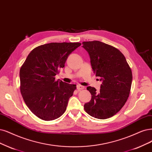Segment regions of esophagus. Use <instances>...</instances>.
<instances>
[{"mask_svg":"<svg viewBox=\"0 0 152 152\" xmlns=\"http://www.w3.org/2000/svg\"><path fill=\"white\" fill-rule=\"evenodd\" d=\"M85 89V87H84V86H83L80 85H77V90H79V91L82 90V89Z\"/></svg>","mask_w":152,"mask_h":152,"instance_id":"34e87169","label":"esophagus"}]
</instances>
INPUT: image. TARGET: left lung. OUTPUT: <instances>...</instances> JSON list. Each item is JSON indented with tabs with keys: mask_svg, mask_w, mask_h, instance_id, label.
<instances>
[{
	"mask_svg": "<svg viewBox=\"0 0 152 152\" xmlns=\"http://www.w3.org/2000/svg\"><path fill=\"white\" fill-rule=\"evenodd\" d=\"M82 44L90 57L94 73L102 81L99 92L93 87H87L91 99L84 108L96 118H109L126 102L132 86V70L124 55L115 47L98 41Z\"/></svg>",
	"mask_w": 152,
	"mask_h": 152,
	"instance_id": "1",
	"label": "left lung"
}]
</instances>
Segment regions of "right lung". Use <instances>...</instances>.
<instances>
[{
  "label": "right lung",
  "mask_w": 152,
  "mask_h": 152,
  "mask_svg": "<svg viewBox=\"0 0 152 152\" xmlns=\"http://www.w3.org/2000/svg\"><path fill=\"white\" fill-rule=\"evenodd\" d=\"M80 42H51L34 49L20 69V93L27 107L39 118L50 121L64 113L76 85L56 81L69 55Z\"/></svg>",
  "instance_id": "1"
}]
</instances>
